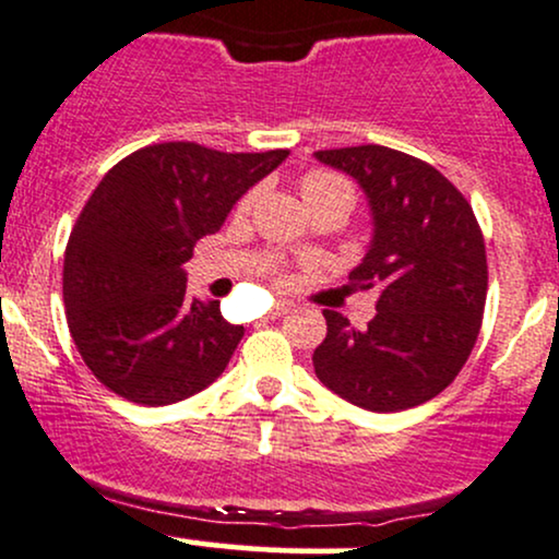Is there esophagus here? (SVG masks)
Masks as SVG:
<instances>
[{"mask_svg":"<svg viewBox=\"0 0 559 559\" xmlns=\"http://www.w3.org/2000/svg\"><path fill=\"white\" fill-rule=\"evenodd\" d=\"M292 301H278V305L273 307L271 310V318H281V316H286V312H292Z\"/></svg>","mask_w":559,"mask_h":559,"instance_id":"34e87169","label":"esophagus"}]
</instances>
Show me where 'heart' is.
Instances as JSON below:
<instances>
[{"label":"heart","instance_id":"b5f03b06","mask_svg":"<svg viewBox=\"0 0 559 559\" xmlns=\"http://www.w3.org/2000/svg\"><path fill=\"white\" fill-rule=\"evenodd\" d=\"M320 194H342L352 202V186L344 178L331 176V173H310V176H305V181H301V197H305V202Z\"/></svg>","mask_w":559,"mask_h":559}]
</instances>
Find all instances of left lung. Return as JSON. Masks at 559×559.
Masks as SVG:
<instances>
[{
	"mask_svg": "<svg viewBox=\"0 0 559 559\" xmlns=\"http://www.w3.org/2000/svg\"><path fill=\"white\" fill-rule=\"evenodd\" d=\"M316 159L355 178L368 199L373 236L349 281L378 288L368 329L323 310L316 376L370 413L418 407L454 381L478 338L489 271L476 215L439 170L389 146L323 150Z\"/></svg>",
	"mask_w": 559,
	"mask_h": 559,
	"instance_id": "left-lung-1",
	"label": "left lung"
}]
</instances>
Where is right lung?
Wrapping results in <instances>:
<instances>
[{
  "label": "right lung",
  "mask_w": 559,
  "mask_h": 559,
  "mask_svg": "<svg viewBox=\"0 0 559 559\" xmlns=\"http://www.w3.org/2000/svg\"><path fill=\"white\" fill-rule=\"evenodd\" d=\"M286 157L288 150L228 155L168 141L102 178L70 234L62 299L70 336L107 389L163 407L226 370L243 329L223 320L221 301L186 297L183 265Z\"/></svg>",
  "instance_id": "1"
}]
</instances>
